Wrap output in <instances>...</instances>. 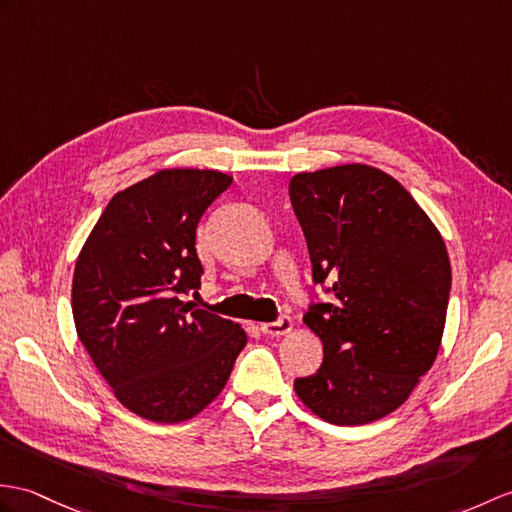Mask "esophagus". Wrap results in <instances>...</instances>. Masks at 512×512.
Listing matches in <instances>:
<instances>
[{
    "mask_svg": "<svg viewBox=\"0 0 512 512\" xmlns=\"http://www.w3.org/2000/svg\"><path fill=\"white\" fill-rule=\"evenodd\" d=\"M292 327H294V323H292V318L290 316H281L279 320H275V323H264L261 325V331H264L266 336H272V338H279V336H285V334H290L292 331Z\"/></svg>",
    "mask_w": 512,
    "mask_h": 512,
    "instance_id": "esophagus-1",
    "label": "esophagus"
}]
</instances>
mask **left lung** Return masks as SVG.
<instances>
[{
    "label": "left lung",
    "instance_id": "left-lung-1",
    "mask_svg": "<svg viewBox=\"0 0 512 512\" xmlns=\"http://www.w3.org/2000/svg\"><path fill=\"white\" fill-rule=\"evenodd\" d=\"M290 200L314 283L331 294L303 316L325 358L294 379L296 395L334 425L384 419L441 349L451 290L443 237L408 189L371 165L296 174Z\"/></svg>",
    "mask_w": 512,
    "mask_h": 512
}]
</instances>
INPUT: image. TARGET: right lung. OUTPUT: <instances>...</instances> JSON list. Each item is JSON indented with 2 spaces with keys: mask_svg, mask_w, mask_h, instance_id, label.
<instances>
[{
  "mask_svg": "<svg viewBox=\"0 0 512 512\" xmlns=\"http://www.w3.org/2000/svg\"><path fill=\"white\" fill-rule=\"evenodd\" d=\"M231 183L218 170H159L111 198L78 255V338L117 401L141 419H194L246 344L233 320L183 301L200 290L198 222Z\"/></svg>",
  "mask_w": 512,
  "mask_h": 512,
  "instance_id": "obj_1",
  "label": "right lung"
}]
</instances>
